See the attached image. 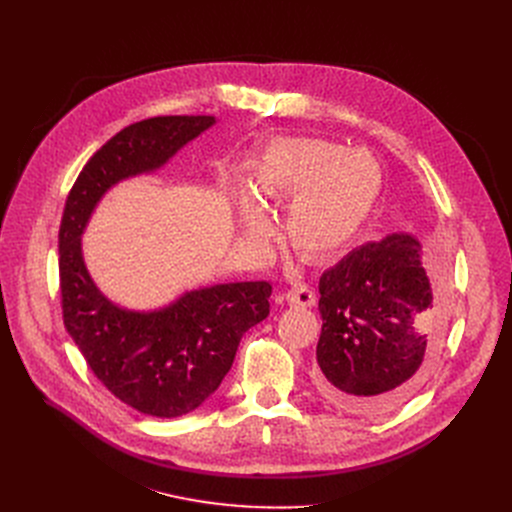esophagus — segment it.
Returning <instances> with one entry per match:
<instances>
[{
  "label": "esophagus",
  "mask_w": 512,
  "mask_h": 512,
  "mask_svg": "<svg viewBox=\"0 0 512 512\" xmlns=\"http://www.w3.org/2000/svg\"><path fill=\"white\" fill-rule=\"evenodd\" d=\"M286 301L292 307H313L317 303V297H315V292L311 288L299 284V286H292L286 292Z\"/></svg>",
  "instance_id": "esophagus-1"
}]
</instances>
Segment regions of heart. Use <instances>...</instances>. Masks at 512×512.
<instances>
[{
	"label": "heart",
	"mask_w": 512,
	"mask_h": 512,
	"mask_svg": "<svg viewBox=\"0 0 512 512\" xmlns=\"http://www.w3.org/2000/svg\"><path fill=\"white\" fill-rule=\"evenodd\" d=\"M382 186V166L369 151L317 137L276 141L251 176L260 203L294 197L284 232L292 249L315 261L351 245L378 205ZM254 200L236 193V211L245 236L263 245L272 236V222Z\"/></svg>",
	"instance_id": "obj_1"
}]
</instances>
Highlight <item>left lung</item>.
<instances>
[{
	"label": "left lung",
	"mask_w": 512,
	"mask_h": 512,
	"mask_svg": "<svg viewBox=\"0 0 512 512\" xmlns=\"http://www.w3.org/2000/svg\"><path fill=\"white\" fill-rule=\"evenodd\" d=\"M317 390L332 405L380 415L434 367L446 330V270H425L421 242L394 232L353 249L319 278Z\"/></svg>",
	"instance_id": "left-lung-1"
}]
</instances>
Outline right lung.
<instances>
[{
	"mask_svg": "<svg viewBox=\"0 0 512 512\" xmlns=\"http://www.w3.org/2000/svg\"><path fill=\"white\" fill-rule=\"evenodd\" d=\"M213 124V116H159L126 126L87 161L62 215L64 326L97 380L151 417L191 413L220 388L242 334L270 315L272 284H213L186 290L159 309H126L93 282L83 234L116 184L164 168Z\"/></svg>",
	"mask_w": 512,
	"mask_h": 512,
	"instance_id": "1",
	"label": "right lung"
}]
</instances>
